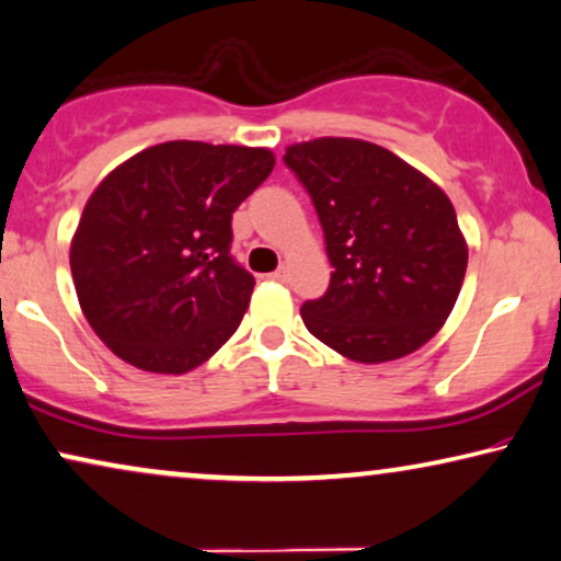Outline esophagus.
<instances>
[{
    "instance_id": "34e87169",
    "label": "esophagus",
    "mask_w": 561,
    "mask_h": 561,
    "mask_svg": "<svg viewBox=\"0 0 561 561\" xmlns=\"http://www.w3.org/2000/svg\"><path fill=\"white\" fill-rule=\"evenodd\" d=\"M271 278H273V280H280V283H283V280H288V267H286V265H280L278 271H275V273L271 275Z\"/></svg>"
}]
</instances>
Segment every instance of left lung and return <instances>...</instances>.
Segmentation results:
<instances>
[{
  "instance_id": "1",
  "label": "left lung",
  "mask_w": 561,
  "mask_h": 561,
  "mask_svg": "<svg viewBox=\"0 0 561 561\" xmlns=\"http://www.w3.org/2000/svg\"><path fill=\"white\" fill-rule=\"evenodd\" d=\"M286 164L314 201L330 288L301 307L307 330L355 363L404 358L456 307L469 247L427 174L363 138L290 144Z\"/></svg>"
}]
</instances>
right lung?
<instances>
[{"instance_id":"right-lung-1","label":"right lung","mask_w":561,"mask_h":561,"mask_svg":"<svg viewBox=\"0 0 561 561\" xmlns=\"http://www.w3.org/2000/svg\"><path fill=\"white\" fill-rule=\"evenodd\" d=\"M275 167L265 147L164 141L94 187L71 237L79 307L149 374H187L237 332L254 278L229 254L231 214Z\"/></svg>"}]
</instances>
